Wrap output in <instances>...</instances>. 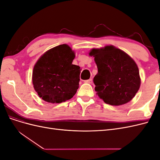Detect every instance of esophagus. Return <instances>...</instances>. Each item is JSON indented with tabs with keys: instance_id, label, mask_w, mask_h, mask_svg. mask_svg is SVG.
Masks as SVG:
<instances>
[{
	"instance_id": "34e87169",
	"label": "esophagus",
	"mask_w": 160,
	"mask_h": 160,
	"mask_svg": "<svg viewBox=\"0 0 160 160\" xmlns=\"http://www.w3.org/2000/svg\"><path fill=\"white\" fill-rule=\"evenodd\" d=\"M92 79H88V80H85V81H84V82L85 83H92Z\"/></svg>"
}]
</instances>
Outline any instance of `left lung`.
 I'll return each instance as SVG.
<instances>
[{
    "mask_svg": "<svg viewBox=\"0 0 160 160\" xmlns=\"http://www.w3.org/2000/svg\"><path fill=\"white\" fill-rule=\"evenodd\" d=\"M98 72L94 79L99 98L111 105L127 103L138 91L141 80L138 67L128 54L113 46L93 49Z\"/></svg>",
    "mask_w": 160,
    "mask_h": 160,
    "instance_id": "left-lung-1",
    "label": "left lung"
}]
</instances>
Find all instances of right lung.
<instances>
[{
  "label": "right lung",
  "instance_id": "add662e5",
  "mask_svg": "<svg viewBox=\"0 0 160 160\" xmlns=\"http://www.w3.org/2000/svg\"><path fill=\"white\" fill-rule=\"evenodd\" d=\"M75 53L67 45L57 46L43 54L34 67L32 83L47 102L59 103L71 99L79 88L81 69L72 65Z\"/></svg>",
  "mask_w": 160,
  "mask_h": 160
}]
</instances>
